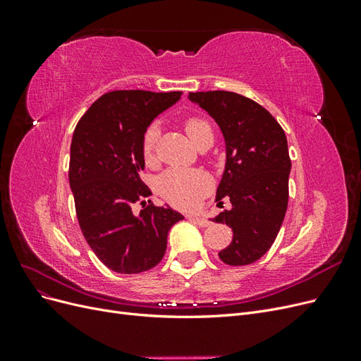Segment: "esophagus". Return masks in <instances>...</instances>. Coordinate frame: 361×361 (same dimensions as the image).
Here are the masks:
<instances>
[{"instance_id": "esophagus-1", "label": "esophagus", "mask_w": 361, "mask_h": 361, "mask_svg": "<svg viewBox=\"0 0 361 361\" xmlns=\"http://www.w3.org/2000/svg\"><path fill=\"white\" fill-rule=\"evenodd\" d=\"M191 220H192L194 223H197L200 227H207V226H211V221L207 220V218L200 216V215H194V216H191Z\"/></svg>"}]
</instances>
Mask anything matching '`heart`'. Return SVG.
Segmentation results:
<instances>
[{"mask_svg":"<svg viewBox=\"0 0 361 361\" xmlns=\"http://www.w3.org/2000/svg\"><path fill=\"white\" fill-rule=\"evenodd\" d=\"M185 133L195 146L203 137L212 135V128L206 118L191 117L185 122ZM157 138L158 126L152 125L147 128L143 138V154L146 159L154 157ZM209 188L211 178L199 169H170L158 182V190L162 197L176 207L195 206Z\"/></svg>","mask_w":361,"mask_h":361,"instance_id":"obj_1","label":"heart"}]
</instances>
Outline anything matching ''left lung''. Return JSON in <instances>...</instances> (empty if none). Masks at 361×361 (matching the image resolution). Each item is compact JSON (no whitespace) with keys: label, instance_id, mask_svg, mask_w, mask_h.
<instances>
[{"label":"left lung","instance_id":"8db88e82","mask_svg":"<svg viewBox=\"0 0 361 361\" xmlns=\"http://www.w3.org/2000/svg\"><path fill=\"white\" fill-rule=\"evenodd\" d=\"M190 101L207 111L226 141V167L215 202L231 207L212 221L232 227L218 256L227 265L259 260L276 241L288 209L290 158L285 130L264 106L233 92H195Z\"/></svg>","mask_w":361,"mask_h":361}]
</instances>
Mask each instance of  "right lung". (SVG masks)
Here are the masks:
<instances>
[{
	"label": "right lung",
	"instance_id": "1",
	"mask_svg": "<svg viewBox=\"0 0 361 361\" xmlns=\"http://www.w3.org/2000/svg\"><path fill=\"white\" fill-rule=\"evenodd\" d=\"M180 94L108 92L92 104L73 130L69 183L81 232L97 259L120 274L157 267L166 253L171 226L183 220L170 206H155L150 200L138 215L133 212L134 203L152 194L140 178L146 129Z\"/></svg>",
	"mask_w": 361,
	"mask_h": 361
}]
</instances>
